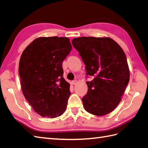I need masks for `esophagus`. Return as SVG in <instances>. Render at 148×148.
Here are the masks:
<instances>
[{
	"label": "esophagus",
	"mask_w": 148,
	"mask_h": 148,
	"mask_svg": "<svg viewBox=\"0 0 148 148\" xmlns=\"http://www.w3.org/2000/svg\"><path fill=\"white\" fill-rule=\"evenodd\" d=\"M77 81L76 79H75V80H73V81H72L71 82V83H72V84H73V85H75V84H77Z\"/></svg>",
	"instance_id": "obj_1"
}]
</instances>
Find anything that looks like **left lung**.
<instances>
[{
    "instance_id": "8db88e82",
    "label": "left lung",
    "mask_w": 148,
    "mask_h": 148,
    "mask_svg": "<svg viewBox=\"0 0 148 148\" xmlns=\"http://www.w3.org/2000/svg\"><path fill=\"white\" fill-rule=\"evenodd\" d=\"M86 65V75L95 76L86 82L88 92L82 99L85 110L102 116L120 103L130 80L126 56L114 40L108 37H81L72 40Z\"/></svg>"
}]
</instances>
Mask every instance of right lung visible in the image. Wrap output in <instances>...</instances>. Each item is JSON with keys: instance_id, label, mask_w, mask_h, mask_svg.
<instances>
[{"instance_id": "add662e5", "label": "right lung", "mask_w": 148, "mask_h": 148, "mask_svg": "<svg viewBox=\"0 0 148 148\" xmlns=\"http://www.w3.org/2000/svg\"><path fill=\"white\" fill-rule=\"evenodd\" d=\"M72 46L68 38L39 37L25 48L19 62L25 97L43 117H59L65 111L71 93L63 78L62 62Z\"/></svg>"}]
</instances>
